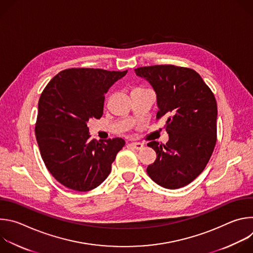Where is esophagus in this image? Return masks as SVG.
<instances>
[{
  "mask_svg": "<svg viewBox=\"0 0 253 253\" xmlns=\"http://www.w3.org/2000/svg\"><path fill=\"white\" fill-rule=\"evenodd\" d=\"M129 145L132 147V148H134V149H136V150H141L142 148H143V144L142 143H140V142H132V143H130Z\"/></svg>",
  "mask_w": 253,
  "mask_h": 253,
  "instance_id": "obj_1",
  "label": "esophagus"
}]
</instances>
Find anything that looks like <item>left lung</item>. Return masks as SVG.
<instances>
[{"label": "left lung", "instance_id": "1", "mask_svg": "<svg viewBox=\"0 0 253 253\" xmlns=\"http://www.w3.org/2000/svg\"><path fill=\"white\" fill-rule=\"evenodd\" d=\"M137 76L153 87L159 111L165 116L169 141L147 146L157 158L147 173L158 185L177 189L186 186L204 170L217 136V104L210 88L196 71L173 65L135 69Z\"/></svg>", "mask_w": 253, "mask_h": 253}]
</instances>
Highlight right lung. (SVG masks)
<instances>
[{
  "mask_svg": "<svg viewBox=\"0 0 253 253\" xmlns=\"http://www.w3.org/2000/svg\"><path fill=\"white\" fill-rule=\"evenodd\" d=\"M123 72L72 68L46 86L38 103L35 133L42 159L54 178L75 191L99 186L111 172L122 138L91 140L87 123L103 115L105 94Z\"/></svg>",
  "mask_w": 253,
  "mask_h": 253,
  "instance_id": "1",
  "label": "right lung"
}]
</instances>
